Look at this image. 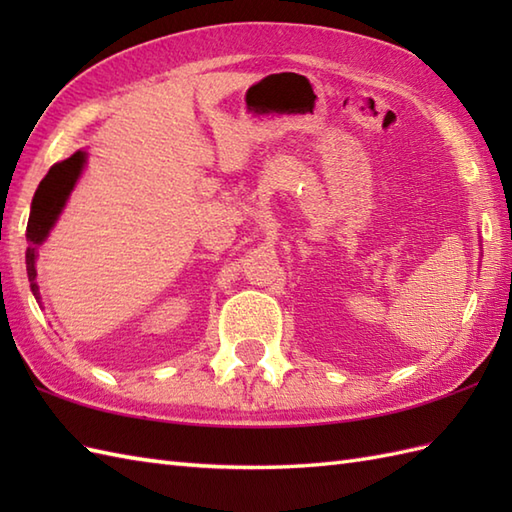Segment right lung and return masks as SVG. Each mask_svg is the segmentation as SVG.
Listing matches in <instances>:
<instances>
[{
  "label": "right lung",
  "mask_w": 512,
  "mask_h": 512,
  "mask_svg": "<svg viewBox=\"0 0 512 512\" xmlns=\"http://www.w3.org/2000/svg\"><path fill=\"white\" fill-rule=\"evenodd\" d=\"M85 151H76L68 160H61L57 165H52L48 176L39 182V189L35 191V198H32L30 206V217H28V228H26V270H28V281L30 290L35 299L39 301V286H37V270H35V259H37V248L46 242L48 233L52 231L54 222L61 215L65 202H68L70 193L74 189L76 180H79L83 165H85Z\"/></svg>",
  "instance_id": "right-lung-1"
}]
</instances>
